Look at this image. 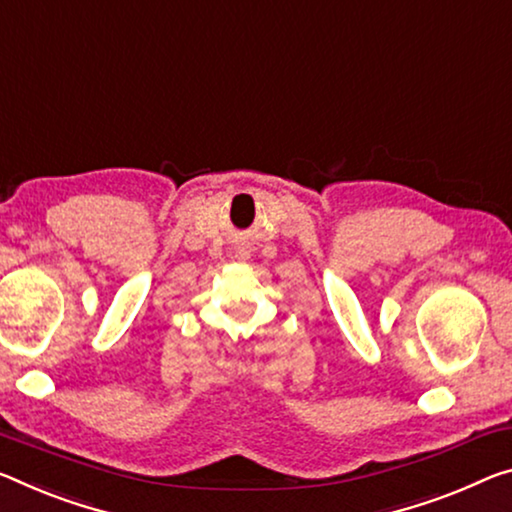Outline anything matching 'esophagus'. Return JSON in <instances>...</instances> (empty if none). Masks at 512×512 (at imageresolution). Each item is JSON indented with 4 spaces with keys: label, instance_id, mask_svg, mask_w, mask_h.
Here are the masks:
<instances>
[{
    "label": "esophagus",
    "instance_id": "34e87169",
    "mask_svg": "<svg viewBox=\"0 0 512 512\" xmlns=\"http://www.w3.org/2000/svg\"><path fill=\"white\" fill-rule=\"evenodd\" d=\"M237 257H241V259H243V257H246V253H243V250H239V255H237Z\"/></svg>",
    "mask_w": 512,
    "mask_h": 512
}]
</instances>
